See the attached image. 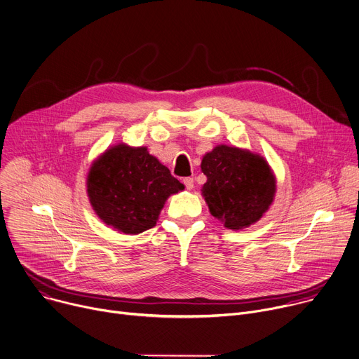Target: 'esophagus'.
Returning a JSON list of instances; mask_svg holds the SVG:
<instances>
[{
    "label": "esophagus",
    "mask_w": 359,
    "mask_h": 359,
    "mask_svg": "<svg viewBox=\"0 0 359 359\" xmlns=\"http://www.w3.org/2000/svg\"><path fill=\"white\" fill-rule=\"evenodd\" d=\"M183 183H184V186H186L187 190H191V189L194 187V180H193V177H184V179H183Z\"/></svg>",
    "instance_id": "obj_1"
}]
</instances>
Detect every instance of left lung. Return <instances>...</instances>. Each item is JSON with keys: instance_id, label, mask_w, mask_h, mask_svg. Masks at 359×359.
<instances>
[{"instance_id": "obj_1", "label": "left lung", "mask_w": 359, "mask_h": 359, "mask_svg": "<svg viewBox=\"0 0 359 359\" xmlns=\"http://www.w3.org/2000/svg\"><path fill=\"white\" fill-rule=\"evenodd\" d=\"M201 172L207 176L201 194L208 210L229 229L255 224L273 201L276 179L261 155L218 145L203 156Z\"/></svg>"}]
</instances>
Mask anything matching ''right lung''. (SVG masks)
I'll use <instances>...</instances> for the list:
<instances>
[{
  "label": "right lung",
  "instance_id": "right-lung-1",
  "mask_svg": "<svg viewBox=\"0 0 359 359\" xmlns=\"http://www.w3.org/2000/svg\"><path fill=\"white\" fill-rule=\"evenodd\" d=\"M183 189L145 147H111L87 175V194L95 214L114 229L131 235L155 226L168 197Z\"/></svg>",
  "mask_w": 359,
  "mask_h": 359
}]
</instances>
